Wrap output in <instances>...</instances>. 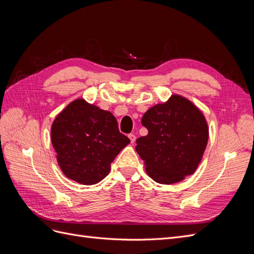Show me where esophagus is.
<instances>
[{"mask_svg":"<svg viewBox=\"0 0 254 254\" xmlns=\"http://www.w3.org/2000/svg\"><path fill=\"white\" fill-rule=\"evenodd\" d=\"M128 136H129V139H130V142L133 144L135 142V140H136V136L133 133H130Z\"/></svg>","mask_w":254,"mask_h":254,"instance_id":"34e87169","label":"esophagus"}]
</instances>
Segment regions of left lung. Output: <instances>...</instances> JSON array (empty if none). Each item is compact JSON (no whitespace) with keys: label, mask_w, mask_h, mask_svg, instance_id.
<instances>
[{"label":"left lung","mask_w":254,"mask_h":254,"mask_svg":"<svg viewBox=\"0 0 254 254\" xmlns=\"http://www.w3.org/2000/svg\"><path fill=\"white\" fill-rule=\"evenodd\" d=\"M142 125L148 134L135 141V150L152 180L174 184L195 173L209 140V126L196 105L173 94L146 111Z\"/></svg>","instance_id":"8db88e82"}]
</instances>
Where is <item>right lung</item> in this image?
<instances>
[{"label": "right lung", "instance_id": "add662e5", "mask_svg": "<svg viewBox=\"0 0 254 254\" xmlns=\"http://www.w3.org/2000/svg\"><path fill=\"white\" fill-rule=\"evenodd\" d=\"M51 137L60 170L84 186L102 181L115 157L130 143L111 112L83 98L75 99L57 115Z\"/></svg>", "mask_w": 254, "mask_h": 254}]
</instances>
